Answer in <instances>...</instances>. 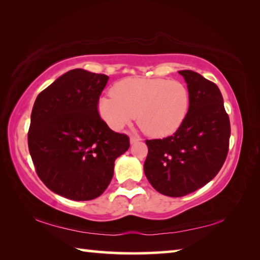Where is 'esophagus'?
Instances as JSON below:
<instances>
[{
	"instance_id": "1",
	"label": "esophagus",
	"mask_w": 260,
	"mask_h": 260,
	"mask_svg": "<svg viewBox=\"0 0 260 260\" xmlns=\"http://www.w3.org/2000/svg\"><path fill=\"white\" fill-rule=\"evenodd\" d=\"M141 139L140 138H136V136H131V139H129V141H131V144H134V143H136V142H139Z\"/></svg>"
}]
</instances>
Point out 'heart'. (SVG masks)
<instances>
[{"label":"heart","instance_id":"obj_1","mask_svg":"<svg viewBox=\"0 0 260 260\" xmlns=\"http://www.w3.org/2000/svg\"><path fill=\"white\" fill-rule=\"evenodd\" d=\"M112 96L99 100L101 118L120 131L136 122L144 134L161 139L179 129L189 109V91L182 82L166 79L129 78L114 83Z\"/></svg>","mask_w":260,"mask_h":260}]
</instances>
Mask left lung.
<instances>
[{
	"label": "left lung",
	"mask_w": 260,
	"mask_h": 260,
	"mask_svg": "<svg viewBox=\"0 0 260 260\" xmlns=\"http://www.w3.org/2000/svg\"><path fill=\"white\" fill-rule=\"evenodd\" d=\"M179 73L187 82L188 113L173 135L146 141L143 166L151 186L171 197L188 195L218 174L231 136L230 117L218 86L190 70Z\"/></svg>",
	"instance_id": "obj_1"
}]
</instances>
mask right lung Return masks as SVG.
Wrapping results in <instances>:
<instances>
[{"mask_svg":"<svg viewBox=\"0 0 260 260\" xmlns=\"http://www.w3.org/2000/svg\"><path fill=\"white\" fill-rule=\"evenodd\" d=\"M109 77L74 69L35 100L28 149L39 178L51 191L73 201L102 195L114 160L129 148L126 134L109 128L98 104Z\"/></svg>","mask_w":260,"mask_h":260,"instance_id":"1","label":"right lung"}]
</instances>
